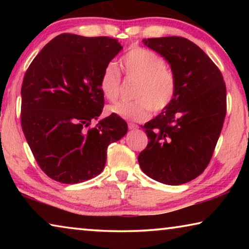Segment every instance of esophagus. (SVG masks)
Masks as SVG:
<instances>
[{"instance_id": "34e87169", "label": "esophagus", "mask_w": 249, "mask_h": 249, "mask_svg": "<svg viewBox=\"0 0 249 249\" xmlns=\"http://www.w3.org/2000/svg\"><path fill=\"white\" fill-rule=\"evenodd\" d=\"M128 128H129L130 130H135V129L138 128V126H137L136 124H134V123H129V124H128Z\"/></svg>"}]
</instances>
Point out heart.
Listing matches in <instances>:
<instances>
[{"label": "heart", "instance_id": "b5f03b06", "mask_svg": "<svg viewBox=\"0 0 249 249\" xmlns=\"http://www.w3.org/2000/svg\"><path fill=\"white\" fill-rule=\"evenodd\" d=\"M121 67L126 77L137 79L134 89L136 100L109 105L107 109L111 114L142 122L150 116L151 108L161 112L169 107L177 92V78L160 54L150 49L133 48L121 59ZM99 89L108 101H115L119 96L121 75L112 65L105 67L101 73Z\"/></svg>", "mask_w": 249, "mask_h": 249}]
</instances>
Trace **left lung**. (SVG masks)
<instances>
[{
	"label": "left lung",
	"mask_w": 249,
	"mask_h": 249,
	"mask_svg": "<svg viewBox=\"0 0 249 249\" xmlns=\"http://www.w3.org/2000/svg\"><path fill=\"white\" fill-rule=\"evenodd\" d=\"M170 65L177 92L169 107L142 126L148 145L138 155L142 172L179 185L196 179L212 157L226 114V88L208 54L177 36L142 39Z\"/></svg>",
	"instance_id": "1"
}]
</instances>
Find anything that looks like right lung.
<instances>
[{
  "mask_svg": "<svg viewBox=\"0 0 249 249\" xmlns=\"http://www.w3.org/2000/svg\"><path fill=\"white\" fill-rule=\"evenodd\" d=\"M109 37L61 34L32 61L22 86L20 123L37 163L49 178L73 184L103 171L111 142L127 124L111 114L88 129L104 107L99 79L121 50Z\"/></svg>",
  "mask_w": 249,
  "mask_h": 249,
  "instance_id": "right-lung-1",
  "label": "right lung"
}]
</instances>
